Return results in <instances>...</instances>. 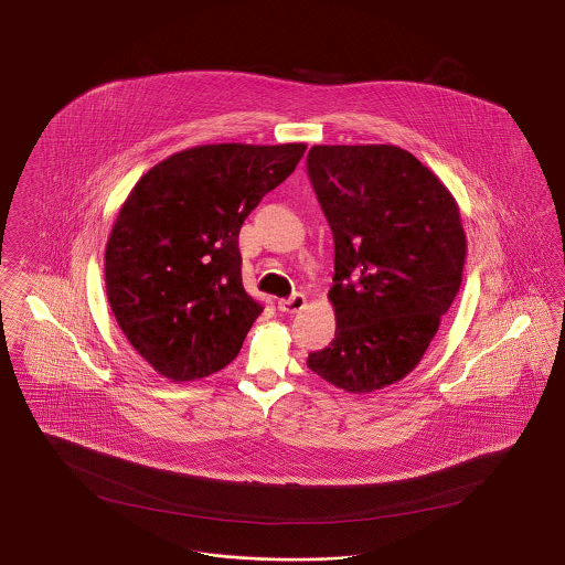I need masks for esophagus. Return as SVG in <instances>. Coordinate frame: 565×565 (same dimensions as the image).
<instances>
[{"label":"esophagus","instance_id":"esophagus-1","mask_svg":"<svg viewBox=\"0 0 565 565\" xmlns=\"http://www.w3.org/2000/svg\"><path fill=\"white\" fill-rule=\"evenodd\" d=\"M277 307H279V311L284 312L302 311V309L307 307V298H305V294H294L290 298L279 300V302H277Z\"/></svg>","mask_w":565,"mask_h":565}]
</instances>
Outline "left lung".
<instances>
[{"mask_svg": "<svg viewBox=\"0 0 565 565\" xmlns=\"http://www.w3.org/2000/svg\"><path fill=\"white\" fill-rule=\"evenodd\" d=\"M312 190L333 234L335 335L309 370L367 394L417 367L461 286L467 242L445 183L396 146H312Z\"/></svg>", "mask_w": 565, "mask_h": 565, "instance_id": "left-lung-1", "label": "left lung"}]
</instances>
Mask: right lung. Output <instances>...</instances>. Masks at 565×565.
I'll use <instances>...</instances> for the list:
<instances>
[{
	"instance_id": "add662e5",
	"label": "right lung",
	"mask_w": 565,
	"mask_h": 565,
	"mask_svg": "<svg viewBox=\"0 0 565 565\" xmlns=\"http://www.w3.org/2000/svg\"><path fill=\"white\" fill-rule=\"evenodd\" d=\"M305 143L195 146L127 195L104 254L118 328L160 375L200 380L237 356L263 307L242 286V223Z\"/></svg>"
}]
</instances>
